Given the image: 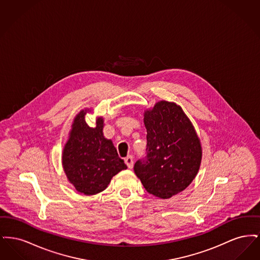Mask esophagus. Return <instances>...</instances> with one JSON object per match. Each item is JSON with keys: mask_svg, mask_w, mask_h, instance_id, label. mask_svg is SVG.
<instances>
[{"mask_svg": "<svg viewBox=\"0 0 260 260\" xmlns=\"http://www.w3.org/2000/svg\"><path fill=\"white\" fill-rule=\"evenodd\" d=\"M124 162H125V165L127 166L128 169H133V167H134V158H133V156H127L124 159Z\"/></svg>", "mask_w": 260, "mask_h": 260, "instance_id": "1", "label": "esophagus"}]
</instances>
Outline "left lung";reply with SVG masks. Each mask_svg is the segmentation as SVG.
<instances>
[{
    "label": "left lung",
    "instance_id": "1",
    "mask_svg": "<svg viewBox=\"0 0 260 260\" xmlns=\"http://www.w3.org/2000/svg\"><path fill=\"white\" fill-rule=\"evenodd\" d=\"M146 156L135 164V173L146 191L172 198L186 189L198 173L202 147L196 131L181 107L161 100L144 112Z\"/></svg>",
    "mask_w": 260,
    "mask_h": 260
}]
</instances>
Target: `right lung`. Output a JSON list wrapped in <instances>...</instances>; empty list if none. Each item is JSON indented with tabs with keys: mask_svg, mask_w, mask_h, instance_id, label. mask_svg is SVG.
<instances>
[{
	"mask_svg": "<svg viewBox=\"0 0 260 260\" xmlns=\"http://www.w3.org/2000/svg\"><path fill=\"white\" fill-rule=\"evenodd\" d=\"M88 110H82L72 124L62 153L63 170L76 190L85 195H95L107 188L112 177L125 170L112 140L103 136V119L89 127L85 121Z\"/></svg>",
	"mask_w": 260,
	"mask_h": 260,
	"instance_id": "right-lung-1",
	"label": "right lung"
}]
</instances>
